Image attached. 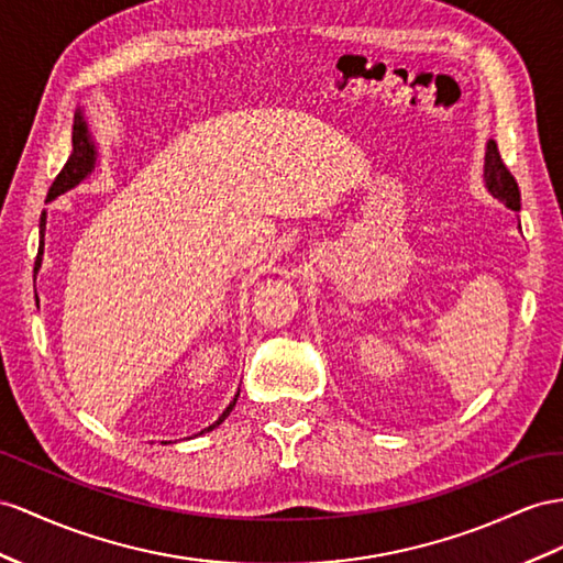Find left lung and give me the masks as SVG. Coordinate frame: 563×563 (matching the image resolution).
I'll list each match as a JSON object with an SVG mask.
<instances>
[{
    "label": "left lung",
    "mask_w": 563,
    "mask_h": 563,
    "mask_svg": "<svg viewBox=\"0 0 563 563\" xmlns=\"http://www.w3.org/2000/svg\"><path fill=\"white\" fill-rule=\"evenodd\" d=\"M483 178H485V187H487L489 195L499 199L507 209H511L516 213L521 211V192H518V183L509 173V168L504 166L495 140L487 142Z\"/></svg>",
    "instance_id": "8db88e82"
}]
</instances>
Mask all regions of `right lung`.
<instances>
[{
  "label": "right lung",
  "mask_w": 563,
  "mask_h": 563,
  "mask_svg": "<svg viewBox=\"0 0 563 563\" xmlns=\"http://www.w3.org/2000/svg\"><path fill=\"white\" fill-rule=\"evenodd\" d=\"M97 156H99V152H97V142H95L92 131H90V125H88V117H85L82 109H78L76 111V119H74V152H70L68 162L59 170V176L54 178L49 192H47V201L56 199V197L68 192V190H74V187H78L85 178H88L90 173L95 170V166H97ZM45 228H47V211H42V216H40V250H37L35 268L42 266V254H45ZM238 395H240V390H238ZM238 395L225 407V411L219 416V421H213L209 428H205L201 432H209V430H213L216 426H221L228 419V413L233 411V407H235ZM201 432H199V435H201Z\"/></svg>",
  "instance_id": "1"
}]
</instances>
